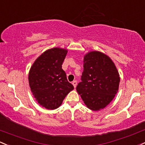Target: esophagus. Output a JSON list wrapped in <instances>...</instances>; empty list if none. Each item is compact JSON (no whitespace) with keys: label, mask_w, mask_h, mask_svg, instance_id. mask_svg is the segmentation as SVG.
Segmentation results:
<instances>
[{"label":"esophagus","mask_w":145,"mask_h":145,"mask_svg":"<svg viewBox=\"0 0 145 145\" xmlns=\"http://www.w3.org/2000/svg\"><path fill=\"white\" fill-rule=\"evenodd\" d=\"M72 85H74V87L76 88V85H77V81H76V80H74V81H73V82H72Z\"/></svg>","instance_id":"esophagus-1"}]
</instances>
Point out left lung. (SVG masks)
Instances as JSON below:
<instances>
[{"label": "left lung", "instance_id": "8db88e82", "mask_svg": "<svg viewBox=\"0 0 145 145\" xmlns=\"http://www.w3.org/2000/svg\"><path fill=\"white\" fill-rule=\"evenodd\" d=\"M120 75L112 60L98 51L86 54L82 82L76 90L86 106L93 111L104 109L118 91Z\"/></svg>", "mask_w": 145, "mask_h": 145}]
</instances>
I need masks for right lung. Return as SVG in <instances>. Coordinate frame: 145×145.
Returning <instances> with one entry per match:
<instances>
[{"instance_id":"right-lung-1","label":"right lung","mask_w":145,"mask_h":145,"mask_svg":"<svg viewBox=\"0 0 145 145\" xmlns=\"http://www.w3.org/2000/svg\"><path fill=\"white\" fill-rule=\"evenodd\" d=\"M67 49L54 47L39 56L29 72V84L36 101L47 109H57L74 86L68 82L62 65Z\"/></svg>"}]
</instances>
